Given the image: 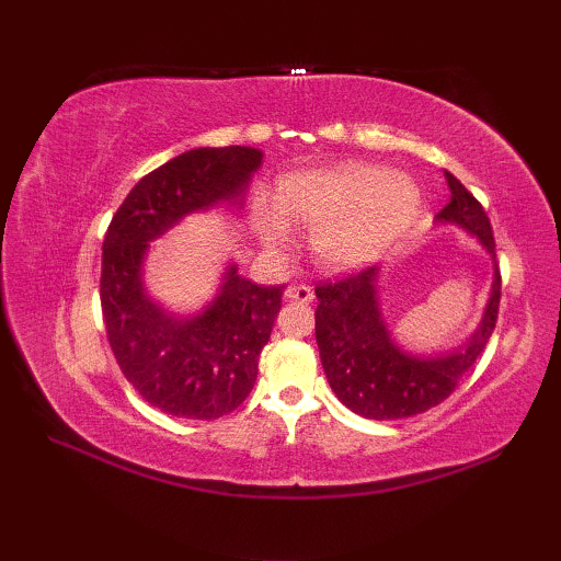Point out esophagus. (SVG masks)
Instances as JSON below:
<instances>
[{
	"mask_svg": "<svg viewBox=\"0 0 561 561\" xmlns=\"http://www.w3.org/2000/svg\"><path fill=\"white\" fill-rule=\"evenodd\" d=\"M284 299L296 301V304H308L313 299V289L306 287V284H289L287 291H284Z\"/></svg>",
	"mask_w": 561,
	"mask_h": 561,
	"instance_id": "esophagus-1",
	"label": "esophagus"
}]
</instances>
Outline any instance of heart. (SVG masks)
<instances>
[{"label":"heart","mask_w":561,"mask_h":561,"mask_svg":"<svg viewBox=\"0 0 561 561\" xmlns=\"http://www.w3.org/2000/svg\"><path fill=\"white\" fill-rule=\"evenodd\" d=\"M420 209V190L383 165L344 161L279 178L272 202H257L250 226L272 250L287 224L311 229L313 253L328 270H359L380 257Z\"/></svg>","instance_id":"b5f03b06"}]
</instances>
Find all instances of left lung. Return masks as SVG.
Instances as JSON below:
<instances>
[{
  "label": "left lung",
  "mask_w": 561,
  "mask_h": 561,
  "mask_svg": "<svg viewBox=\"0 0 561 561\" xmlns=\"http://www.w3.org/2000/svg\"><path fill=\"white\" fill-rule=\"evenodd\" d=\"M446 181L450 202L436 214L434 224H450L470 233L490 253L494 267L482 318L468 340L424 354L400 347L380 308L378 267L316 289V342L328 383L344 408L366 420H404L444 402L478 362L496 325L502 274L490 219L456 175L446 173Z\"/></svg>",
  "instance_id": "left-lung-1"
}]
</instances>
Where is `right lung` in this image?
<instances>
[{"instance_id":"1","label":"right lung","mask_w":561,"mask_h":561,"mask_svg":"<svg viewBox=\"0 0 561 561\" xmlns=\"http://www.w3.org/2000/svg\"><path fill=\"white\" fill-rule=\"evenodd\" d=\"M260 165L253 147L190 149L141 178L105 233L101 306L111 350L139 396L165 414L217 420L255 386L284 287H260L231 260L211 301L181 316L149 294L145 265L153 241L190 214L241 207Z\"/></svg>"}]
</instances>
